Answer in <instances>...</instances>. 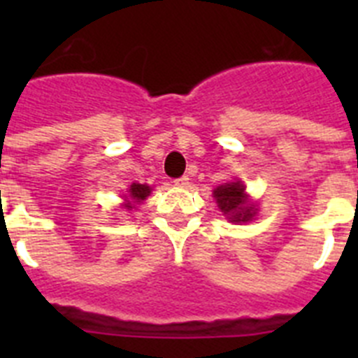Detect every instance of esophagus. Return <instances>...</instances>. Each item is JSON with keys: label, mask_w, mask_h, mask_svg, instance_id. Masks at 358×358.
<instances>
[{"label": "esophagus", "mask_w": 358, "mask_h": 358, "mask_svg": "<svg viewBox=\"0 0 358 358\" xmlns=\"http://www.w3.org/2000/svg\"><path fill=\"white\" fill-rule=\"evenodd\" d=\"M188 181H189L188 176H182V177H179V179H176L173 182H176V186H181V188H182V186L188 185Z\"/></svg>", "instance_id": "obj_1"}]
</instances>
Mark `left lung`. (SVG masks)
Segmentation results:
<instances>
[{
  "instance_id": "1",
  "label": "left lung",
  "mask_w": 358,
  "mask_h": 358,
  "mask_svg": "<svg viewBox=\"0 0 358 358\" xmlns=\"http://www.w3.org/2000/svg\"><path fill=\"white\" fill-rule=\"evenodd\" d=\"M243 189L245 188L240 182H229V185L218 186L213 192L218 208L231 218V222H248L255 215V210L249 206Z\"/></svg>"
}]
</instances>
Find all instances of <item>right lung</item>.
<instances>
[{
    "instance_id": "add662e5",
    "label": "right lung",
    "mask_w": 358,
    "mask_h": 358,
    "mask_svg": "<svg viewBox=\"0 0 358 358\" xmlns=\"http://www.w3.org/2000/svg\"><path fill=\"white\" fill-rule=\"evenodd\" d=\"M148 194H150V186H147V185H138V182H134V185H131V189H129V197H131L132 201H136V202L145 201V199L148 197ZM125 206L132 208L131 204H125Z\"/></svg>"
}]
</instances>
